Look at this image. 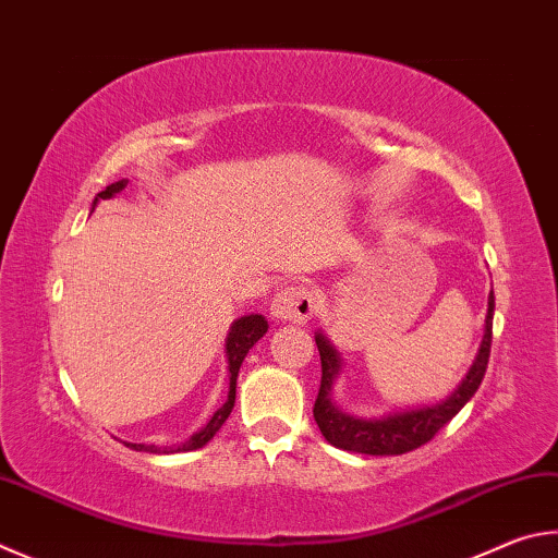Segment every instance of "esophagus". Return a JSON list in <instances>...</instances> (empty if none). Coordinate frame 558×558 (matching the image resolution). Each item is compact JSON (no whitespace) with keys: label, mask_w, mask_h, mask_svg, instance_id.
<instances>
[{"label":"esophagus","mask_w":558,"mask_h":558,"mask_svg":"<svg viewBox=\"0 0 558 558\" xmlns=\"http://www.w3.org/2000/svg\"><path fill=\"white\" fill-rule=\"evenodd\" d=\"M319 310L317 295L302 286H288L278 290L270 302V314L280 322H310Z\"/></svg>","instance_id":"34e87169"}]
</instances>
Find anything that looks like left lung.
I'll return each instance as SVG.
<instances>
[{
	"label": "left lung",
	"instance_id": "obj_1",
	"mask_svg": "<svg viewBox=\"0 0 558 558\" xmlns=\"http://www.w3.org/2000/svg\"><path fill=\"white\" fill-rule=\"evenodd\" d=\"M493 312L495 298L493 290L488 295V314H485V327L478 353H475L473 366L465 373V378L456 385V390L447 400L422 404V408L390 412L383 417H353L343 412L333 402V385L343 371V361L333 343L324 337L322 331L314 333L322 361V385L317 402H314V422L331 447L353 451V453H371V456H400L412 449H420L437 434L444 424L453 420L461 408L469 402L485 376L490 359V341H493Z\"/></svg>",
	"mask_w": 558,
	"mask_h": 558
}]
</instances>
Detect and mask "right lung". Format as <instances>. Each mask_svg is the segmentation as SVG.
<instances>
[{"label":"right lung","instance_id":"add662e5","mask_svg":"<svg viewBox=\"0 0 558 558\" xmlns=\"http://www.w3.org/2000/svg\"><path fill=\"white\" fill-rule=\"evenodd\" d=\"M129 180H119V182H111L107 190L99 192L93 202V209L99 199H111L114 195H119L121 190L126 187ZM268 331V322L263 314H246V317H239L231 322L229 333H227V341H225V353H227V371H229V395H227V402L221 404V408L211 414V420L202 427L199 432L192 434V437L180 444V447H158V444H131L124 441V447L134 449V451H146V453H180V451H195L202 449L205 444L215 437V434L221 429V424L227 422V417L234 410V400H236V378H239V368L241 363H244L248 349L256 343L263 333Z\"/></svg>","mask_w":558,"mask_h":558}]
</instances>
